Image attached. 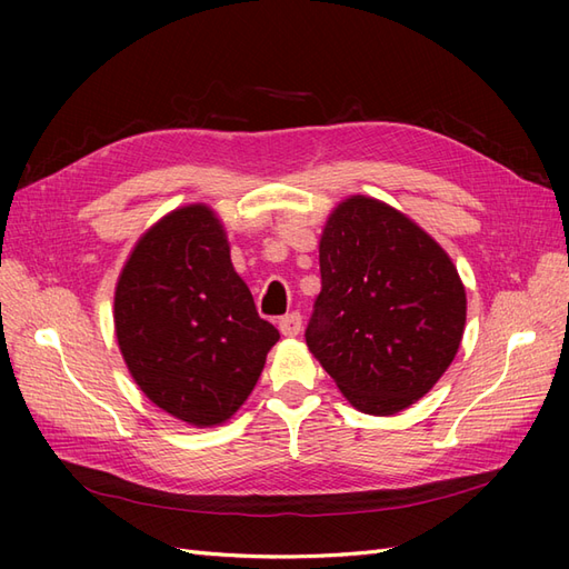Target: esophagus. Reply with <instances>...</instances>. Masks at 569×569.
Returning a JSON list of instances; mask_svg holds the SVG:
<instances>
[{"label":"esophagus","mask_w":569,"mask_h":569,"mask_svg":"<svg viewBox=\"0 0 569 569\" xmlns=\"http://www.w3.org/2000/svg\"><path fill=\"white\" fill-rule=\"evenodd\" d=\"M280 332L284 337H297L301 332V316L299 313H287L280 318Z\"/></svg>","instance_id":"34e87169"}]
</instances>
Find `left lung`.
<instances>
[{"instance_id":"1","label":"left lung","mask_w":569,"mask_h":569,"mask_svg":"<svg viewBox=\"0 0 569 569\" xmlns=\"http://www.w3.org/2000/svg\"><path fill=\"white\" fill-rule=\"evenodd\" d=\"M322 289L306 343L356 410L396 416L432 389L460 349L468 297L432 234L353 194L320 234Z\"/></svg>"}]
</instances>
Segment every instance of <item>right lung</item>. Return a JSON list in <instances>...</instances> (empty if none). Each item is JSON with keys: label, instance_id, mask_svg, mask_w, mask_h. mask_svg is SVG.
<instances>
[{"label": "right lung", "instance_id": "right-lung-1", "mask_svg": "<svg viewBox=\"0 0 569 569\" xmlns=\"http://www.w3.org/2000/svg\"><path fill=\"white\" fill-rule=\"evenodd\" d=\"M113 327L134 385L192 427L230 420L280 339L256 313L206 203L180 206L137 239L116 282Z\"/></svg>", "mask_w": 569, "mask_h": 569}]
</instances>
